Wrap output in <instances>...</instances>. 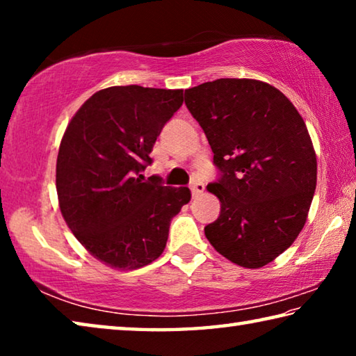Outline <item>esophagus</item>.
Masks as SVG:
<instances>
[{"label": "esophagus", "instance_id": "obj_1", "mask_svg": "<svg viewBox=\"0 0 356 356\" xmlns=\"http://www.w3.org/2000/svg\"><path fill=\"white\" fill-rule=\"evenodd\" d=\"M190 188H191V195L193 196H197V195H201V193L204 191V184L200 182V180H193L191 185H190Z\"/></svg>", "mask_w": 356, "mask_h": 356}]
</instances>
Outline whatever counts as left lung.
<instances>
[{"label": "left lung", "mask_w": 356, "mask_h": 356, "mask_svg": "<svg viewBox=\"0 0 356 356\" xmlns=\"http://www.w3.org/2000/svg\"><path fill=\"white\" fill-rule=\"evenodd\" d=\"M220 177L210 245L246 268L272 262L303 229L317 184V160L303 118L284 94L250 78H220L185 89Z\"/></svg>", "instance_id": "1"}]
</instances>
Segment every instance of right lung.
Instances as JSON below:
<instances>
[{
  "instance_id": "right-lung-1",
  "label": "right lung",
  "mask_w": 356,
  "mask_h": 356,
  "mask_svg": "<svg viewBox=\"0 0 356 356\" xmlns=\"http://www.w3.org/2000/svg\"><path fill=\"white\" fill-rule=\"evenodd\" d=\"M182 89L111 86L81 105L64 131L56 161L59 209L74 236L100 262L135 270L163 252L171 220L188 204L143 171Z\"/></svg>"
}]
</instances>
